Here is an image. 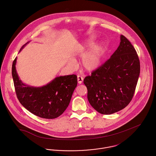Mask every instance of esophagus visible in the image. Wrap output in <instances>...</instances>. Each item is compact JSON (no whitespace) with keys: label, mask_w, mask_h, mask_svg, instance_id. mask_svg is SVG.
Here are the masks:
<instances>
[{"label":"esophagus","mask_w":156,"mask_h":156,"mask_svg":"<svg viewBox=\"0 0 156 156\" xmlns=\"http://www.w3.org/2000/svg\"><path fill=\"white\" fill-rule=\"evenodd\" d=\"M83 78L82 76H77V81L79 84H81L83 82Z\"/></svg>","instance_id":"obj_1"}]
</instances>
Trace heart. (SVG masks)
<instances>
[{
    "mask_svg": "<svg viewBox=\"0 0 156 156\" xmlns=\"http://www.w3.org/2000/svg\"><path fill=\"white\" fill-rule=\"evenodd\" d=\"M94 44V39L89 38L84 43L79 45L72 53V56L73 57L83 55L81 59L80 65L85 70L88 71L95 70L99 67L103 56V45L96 44L93 46L92 45ZM90 46L92 47L86 53L85 51L87 48Z\"/></svg>",
    "mask_w": 156,
    "mask_h": 156,
    "instance_id": "1",
    "label": "heart"
}]
</instances>
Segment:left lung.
<instances>
[{"label":"left lung","instance_id":"8db88e82","mask_svg":"<svg viewBox=\"0 0 156 156\" xmlns=\"http://www.w3.org/2000/svg\"><path fill=\"white\" fill-rule=\"evenodd\" d=\"M120 40L110 59L83 80L90 105L104 115L119 111L129 104L140 74V62L133 45L122 35Z\"/></svg>","mask_w":156,"mask_h":156}]
</instances>
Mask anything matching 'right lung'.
Listing matches in <instances>:
<instances>
[{"mask_svg":"<svg viewBox=\"0 0 156 156\" xmlns=\"http://www.w3.org/2000/svg\"><path fill=\"white\" fill-rule=\"evenodd\" d=\"M16 62L17 58L12 63V76L20 103L27 111L43 118L54 119L62 115L68 106L77 87V76H59L43 87H32L20 80L16 68Z\"/></svg>","mask_w":156,"mask_h":156,"instance_id":"obj_1","label":"right lung"}]
</instances>
